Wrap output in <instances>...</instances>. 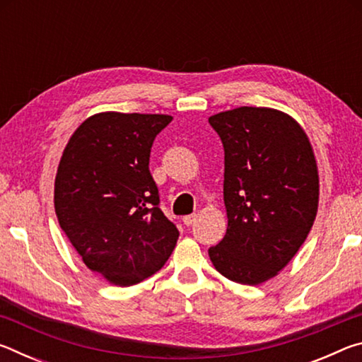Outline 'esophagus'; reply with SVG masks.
<instances>
[{
	"instance_id": "esophagus-1",
	"label": "esophagus",
	"mask_w": 362,
	"mask_h": 362,
	"mask_svg": "<svg viewBox=\"0 0 362 362\" xmlns=\"http://www.w3.org/2000/svg\"><path fill=\"white\" fill-rule=\"evenodd\" d=\"M194 222H196V216H194V214H192V216H185V217H183V223H185L187 226L193 225Z\"/></svg>"
}]
</instances>
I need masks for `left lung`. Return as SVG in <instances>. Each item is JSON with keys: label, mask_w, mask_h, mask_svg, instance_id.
Instances as JSON below:
<instances>
[{"label": "left lung", "mask_w": 362, "mask_h": 362, "mask_svg": "<svg viewBox=\"0 0 362 362\" xmlns=\"http://www.w3.org/2000/svg\"><path fill=\"white\" fill-rule=\"evenodd\" d=\"M225 150L223 201L228 226L209 249L220 274L257 286L283 269L313 226L320 175L313 146L298 122L267 107L212 115Z\"/></svg>", "instance_id": "obj_1"}]
</instances>
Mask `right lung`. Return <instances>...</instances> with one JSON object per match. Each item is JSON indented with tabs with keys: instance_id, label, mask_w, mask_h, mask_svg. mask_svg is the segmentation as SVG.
<instances>
[{
	"instance_id": "obj_1",
	"label": "right lung",
	"mask_w": 362,
	"mask_h": 362,
	"mask_svg": "<svg viewBox=\"0 0 362 362\" xmlns=\"http://www.w3.org/2000/svg\"><path fill=\"white\" fill-rule=\"evenodd\" d=\"M169 115L103 112L73 132L60 158L54 207L86 267L134 286L166 263L179 230L159 209L150 174L153 140Z\"/></svg>"
}]
</instances>
